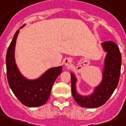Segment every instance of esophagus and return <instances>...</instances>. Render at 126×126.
Wrapping results in <instances>:
<instances>
[{
  "mask_svg": "<svg viewBox=\"0 0 126 126\" xmlns=\"http://www.w3.org/2000/svg\"><path fill=\"white\" fill-rule=\"evenodd\" d=\"M64 64L65 65L67 66V67H70L71 65V59L70 58H66L65 59H64Z\"/></svg>",
  "mask_w": 126,
  "mask_h": 126,
  "instance_id": "34e87169",
  "label": "esophagus"
}]
</instances>
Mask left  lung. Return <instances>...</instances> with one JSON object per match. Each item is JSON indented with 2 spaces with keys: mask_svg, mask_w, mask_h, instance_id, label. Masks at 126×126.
Wrapping results in <instances>:
<instances>
[{
  "mask_svg": "<svg viewBox=\"0 0 126 126\" xmlns=\"http://www.w3.org/2000/svg\"><path fill=\"white\" fill-rule=\"evenodd\" d=\"M101 45L107 52L103 79L101 83L95 88L93 94L87 96H82L77 94L75 87L77 79L73 73H71L73 97L78 105L83 108H95L103 105L112 95L120 80L122 55L119 47L111 41L103 42Z\"/></svg>",
  "mask_w": 126,
  "mask_h": 126,
  "instance_id": "left-lung-1",
  "label": "left lung"
}]
</instances>
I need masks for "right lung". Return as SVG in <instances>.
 Listing matches in <instances>:
<instances>
[{
	"instance_id": "add662e5",
	"label": "right lung",
	"mask_w": 126,
	"mask_h": 126,
	"mask_svg": "<svg viewBox=\"0 0 126 126\" xmlns=\"http://www.w3.org/2000/svg\"><path fill=\"white\" fill-rule=\"evenodd\" d=\"M23 25L21 28H23ZM19 29L16 31L7 50L6 57V74L8 85L23 105L27 107L43 106L48 100L51 89L57 77L60 75L62 67L49 69L39 78L34 80L26 79L21 75L15 59V48Z\"/></svg>"
}]
</instances>
